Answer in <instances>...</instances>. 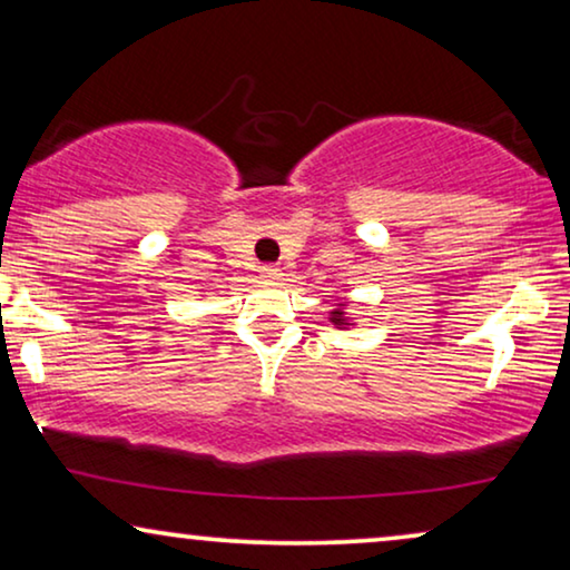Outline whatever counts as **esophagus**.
Wrapping results in <instances>:
<instances>
[{
  "label": "esophagus",
  "instance_id": "34e87169",
  "mask_svg": "<svg viewBox=\"0 0 570 570\" xmlns=\"http://www.w3.org/2000/svg\"><path fill=\"white\" fill-rule=\"evenodd\" d=\"M259 275L267 277V279H277L279 275H283V272H279V267H275V264H262Z\"/></svg>",
  "mask_w": 570,
  "mask_h": 570
}]
</instances>
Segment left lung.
Wrapping results in <instances>:
<instances>
[{
    "label": "left lung",
    "mask_w": 570,
    "mask_h": 570,
    "mask_svg": "<svg viewBox=\"0 0 570 570\" xmlns=\"http://www.w3.org/2000/svg\"><path fill=\"white\" fill-rule=\"evenodd\" d=\"M330 322H332L334 326H337V330H345V326H347V316H345V311H342V308L332 311V318H330Z\"/></svg>",
    "instance_id": "left-lung-1"
}]
</instances>
